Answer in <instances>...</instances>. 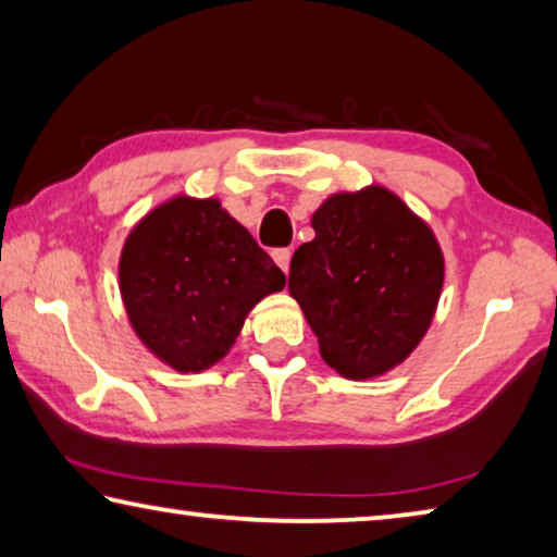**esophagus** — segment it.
<instances>
[{
  "label": "esophagus",
  "mask_w": 557,
  "mask_h": 557,
  "mask_svg": "<svg viewBox=\"0 0 557 557\" xmlns=\"http://www.w3.org/2000/svg\"><path fill=\"white\" fill-rule=\"evenodd\" d=\"M272 260H275V262H277V268L287 275V272H289L292 252H289L287 248H277V250H272Z\"/></svg>",
  "instance_id": "1"
}]
</instances>
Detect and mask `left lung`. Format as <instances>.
I'll use <instances>...</instances> for the list:
<instances>
[{
	"instance_id": "left-lung-1",
	"label": "left lung",
	"mask_w": 557,
	"mask_h": 557,
	"mask_svg": "<svg viewBox=\"0 0 557 557\" xmlns=\"http://www.w3.org/2000/svg\"><path fill=\"white\" fill-rule=\"evenodd\" d=\"M314 240L289 262V295L324 363L369 381L408 358L435 317L445 256L430 225L391 188L338 191L312 215Z\"/></svg>"
}]
</instances>
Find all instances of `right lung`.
Here are the masks:
<instances>
[{
	"label": "right lung",
	"instance_id": "obj_1",
	"mask_svg": "<svg viewBox=\"0 0 557 557\" xmlns=\"http://www.w3.org/2000/svg\"><path fill=\"white\" fill-rule=\"evenodd\" d=\"M120 297L139 342L178 373H201L231 351L245 317L285 275L219 199L176 194L129 231Z\"/></svg>",
	"mask_w": 557,
	"mask_h": 557
}]
</instances>
